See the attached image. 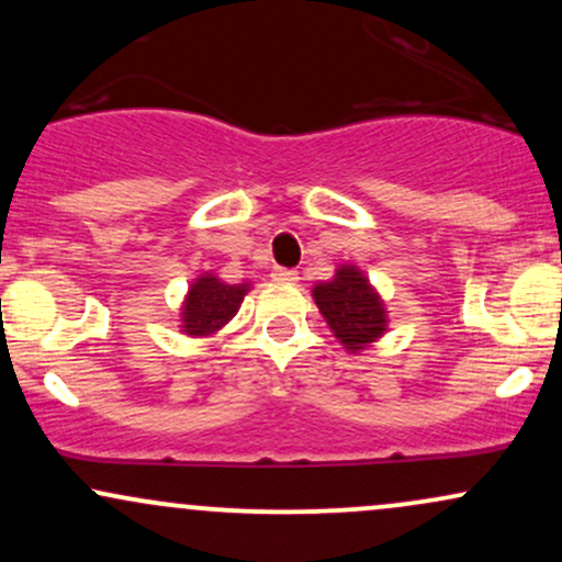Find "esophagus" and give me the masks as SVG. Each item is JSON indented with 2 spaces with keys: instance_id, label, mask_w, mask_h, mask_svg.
<instances>
[{
  "instance_id": "esophagus-1",
  "label": "esophagus",
  "mask_w": 562,
  "mask_h": 562,
  "mask_svg": "<svg viewBox=\"0 0 562 562\" xmlns=\"http://www.w3.org/2000/svg\"><path fill=\"white\" fill-rule=\"evenodd\" d=\"M272 277L277 282H295L299 280V272H295V269H282V267H277L274 272H272Z\"/></svg>"
}]
</instances>
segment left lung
<instances>
[{
  "mask_svg": "<svg viewBox=\"0 0 562 562\" xmlns=\"http://www.w3.org/2000/svg\"><path fill=\"white\" fill-rule=\"evenodd\" d=\"M322 317H325L335 338L344 344L348 351H359L375 344L380 335L389 327V314H385L383 299L362 269L344 263L335 269L330 282H319L312 290Z\"/></svg>",
  "mask_w": 562,
  "mask_h": 562,
  "instance_id": "8db88e82",
  "label": "left lung"
}]
</instances>
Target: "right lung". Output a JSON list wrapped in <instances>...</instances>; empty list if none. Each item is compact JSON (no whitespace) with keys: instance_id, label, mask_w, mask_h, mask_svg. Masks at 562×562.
I'll list each match as a JSON object with an SVG mask.
<instances>
[{"instance_id":"add662e5","label":"right lung","mask_w":562,"mask_h":562,"mask_svg":"<svg viewBox=\"0 0 562 562\" xmlns=\"http://www.w3.org/2000/svg\"><path fill=\"white\" fill-rule=\"evenodd\" d=\"M248 288V282L227 285V282H222L214 274H200L184 299L182 330L192 335V338H205V335L222 330L237 314Z\"/></svg>"}]
</instances>
